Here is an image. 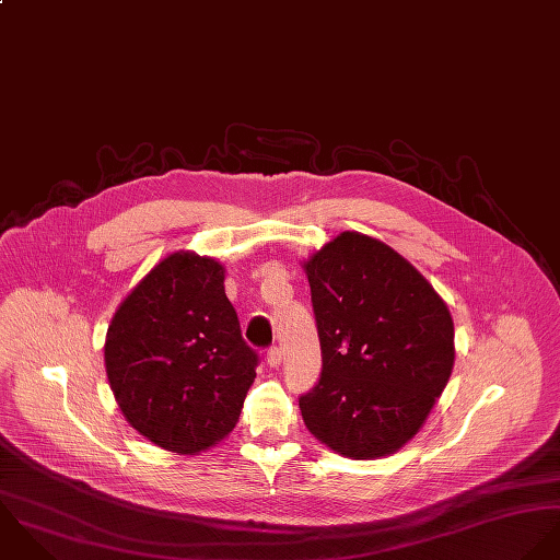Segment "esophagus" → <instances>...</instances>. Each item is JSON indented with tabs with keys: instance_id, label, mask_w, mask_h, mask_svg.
Masks as SVG:
<instances>
[{
	"instance_id": "esophagus-1",
	"label": "esophagus",
	"mask_w": 560,
	"mask_h": 560,
	"mask_svg": "<svg viewBox=\"0 0 560 560\" xmlns=\"http://www.w3.org/2000/svg\"><path fill=\"white\" fill-rule=\"evenodd\" d=\"M266 361H268V365H270V368H279V365H281V361H283V352H281V348L272 346V348L268 350V354H266Z\"/></svg>"
}]
</instances>
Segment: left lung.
Instances as JSON below:
<instances>
[{"label":"left lung","mask_w":560,"mask_h":560,"mask_svg":"<svg viewBox=\"0 0 560 560\" xmlns=\"http://www.w3.org/2000/svg\"><path fill=\"white\" fill-rule=\"evenodd\" d=\"M323 350L299 398L310 433L348 458L405 446L454 365V323L433 285L392 246L343 231L303 264Z\"/></svg>","instance_id":"obj_1"}]
</instances>
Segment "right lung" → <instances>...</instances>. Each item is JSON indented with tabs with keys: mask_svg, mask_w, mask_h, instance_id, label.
Masks as SVG:
<instances>
[{
	"mask_svg": "<svg viewBox=\"0 0 560 560\" xmlns=\"http://www.w3.org/2000/svg\"><path fill=\"white\" fill-rule=\"evenodd\" d=\"M223 283L217 259L177 250L142 277L108 327L114 398L155 446L208 450L240 418L259 357L242 337Z\"/></svg>",
	"mask_w": 560,
	"mask_h": 560,
	"instance_id": "1",
	"label": "right lung"
}]
</instances>
